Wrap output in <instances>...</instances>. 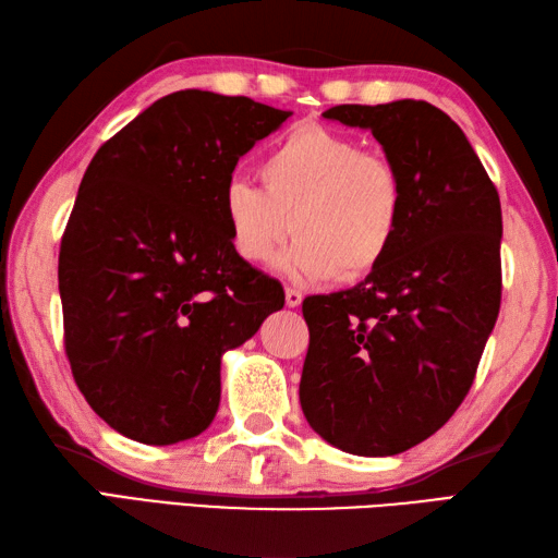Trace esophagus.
Segmentation results:
<instances>
[{
    "label": "esophagus",
    "instance_id": "34e87169",
    "mask_svg": "<svg viewBox=\"0 0 558 558\" xmlns=\"http://www.w3.org/2000/svg\"><path fill=\"white\" fill-rule=\"evenodd\" d=\"M302 300H304V294L300 290H294V288L286 290V304L290 306V310H298V306L302 304Z\"/></svg>",
    "mask_w": 558,
    "mask_h": 558
}]
</instances>
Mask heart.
<instances>
[{"label": "heart", "mask_w": 558, "mask_h": 558, "mask_svg": "<svg viewBox=\"0 0 558 558\" xmlns=\"http://www.w3.org/2000/svg\"><path fill=\"white\" fill-rule=\"evenodd\" d=\"M260 180L232 177L220 206L230 242L260 266L294 232L276 268L298 282L360 278L396 246L405 216L400 172L388 158L322 124H300L260 160Z\"/></svg>", "instance_id": "heart-1"}]
</instances>
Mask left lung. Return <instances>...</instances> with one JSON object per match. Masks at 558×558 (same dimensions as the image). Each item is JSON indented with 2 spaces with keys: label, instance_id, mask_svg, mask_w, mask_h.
Segmentation results:
<instances>
[{
  "label": "left lung",
  "instance_id": "obj_1",
  "mask_svg": "<svg viewBox=\"0 0 558 558\" xmlns=\"http://www.w3.org/2000/svg\"><path fill=\"white\" fill-rule=\"evenodd\" d=\"M324 120L369 129L400 172L405 216L362 282L304 300L300 402L330 446L396 456L441 429L475 381L501 304V201L429 102L338 105Z\"/></svg>",
  "mask_w": 558,
  "mask_h": 558
}]
</instances>
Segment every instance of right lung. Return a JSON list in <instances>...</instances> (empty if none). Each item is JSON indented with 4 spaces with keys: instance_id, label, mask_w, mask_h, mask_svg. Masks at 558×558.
<instances>
[{
    "instance_id": "1",
    "label": "right lung",
    "mask_w": 558,
    "mask_h": 558,
    "mask_svg": "<svg viewBox=\"0 0 558 558\" xmlns=\"http://www.w3.org/2000/svg\"><path fill=\"white\" fill-rule=\"evenodd\" d=\"M292 112L177 90L93 156L59 248L76 386L114 432L172 446L206 432L220 360L282 310L280 282L234 252L220 196Z\"/></svg>"
}]
</instances>
